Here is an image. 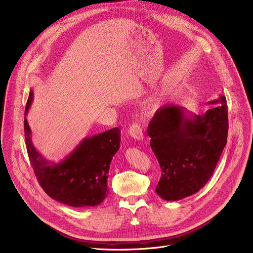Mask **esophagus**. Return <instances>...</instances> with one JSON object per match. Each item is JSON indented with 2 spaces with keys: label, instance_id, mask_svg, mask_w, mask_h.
I'll return each instance as SVG.
<instances>
[{
  "label": "esophagus",
  "instance_id": "1",
  "mask_svg": "<svg viewBox=\"0 0 253 253\" xmlns=\"http://www.w3.org/2000/svg\"><path fill=\"white\" fill-rule=\"evenodd\" d=\"M129 135L131 137H133L134 139H142L143 138V133H142V129L140 127V125L138 123H133L130 127H129Z\"/></svg>",
  "mask_w": 253,
  "mask_h": 253
}]
</instances>
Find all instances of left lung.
Returning <instances> with one entry per match:
<instances>
[{"label": "left lung", "mask_w": 253, "mask_h": 253, "mask_svg": "<svg viewBox=\"0 0 253 253\" xmlns=\"http://www.w3.org/2000/svg\"><path fill=\"white\" fill-rule=\"evenodd\" d=\"M204 115L185 116L183 108L165 105L149 124L151 148L161 167L157 194L167 201L201 190L213 174L227 144L229 122L223 95Z\"/></svg>", "instance_id": "obj_1"}]
</instances>
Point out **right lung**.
Returning a JSON list of instances; mask_svg holds the SVG:
<instances>
[{"mask_svg":"<svg viewBox=\"0 0 253 253\" xmlns=\"http://www.w3.org/2000/svg\"><path fill=\"white\" fill-rule=\"evenodd\" d=\"M33 95L31 90L24 116L29 112ZM24 137L35 175L49 197L73 207L96 206L104 200L109 193L110 164L121 141V130L118 127L85 138L58 164L49 163L35 149L25 117Z\"/></svg>","mask_w":253,"mask_h":253,"instance_id":"add662e5","label":"right lung"}]
</instances>
